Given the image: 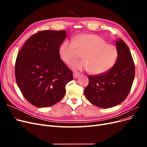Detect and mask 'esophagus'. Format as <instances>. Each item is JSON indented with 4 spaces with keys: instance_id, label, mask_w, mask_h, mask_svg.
<instances>
[{
    "instance_id": "34e87169",
    "label": "esophagus",
    "mask_w": 147,
    "mask_h": 147,
    "mask_svg": "<svg viewBox=\"0 0 147 147\" xmlns=\"http://www.w3.org/2000/svg\"><path fill=\"white\" fill-rule=\"evenodd\" d=\"M73 75H74V77L75 78H77L79 76L80 74L78 72H74Z\"/></svg>"
}]
</instances>
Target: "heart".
I'll return each mask as SVG.
<instances>
[{
    "label": "heart",
    "instance_id": "heart-1",
    "mask_svg": "<svg viewBox=\"0 0 147 147\" xmlns=\"http://www.w3.org/2000/svg\"><path fill=\"white\" fill-rule=\"evenodd\" d=\"M59 54L61 59L67 65L74 63L83 55L84 61L75 64L73 68L89 70L94 75L109 72L118 57L116 47L107 43L98 35L90 34L79 35L74 40H65L59 47Z\"/></svg>",
    "mask_w": 147,
    "mask_h": 147
}]
</instances>
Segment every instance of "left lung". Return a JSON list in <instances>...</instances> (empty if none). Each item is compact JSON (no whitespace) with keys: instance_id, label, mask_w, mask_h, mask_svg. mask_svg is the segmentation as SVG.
<instances>
[{"instance_id":"obj_1","label":"left lung","mask_w":147,"mask_h":147,"mask_svg":"<svg viewBox=\"0 0 147 147\" xmlns=\"http://www.w3.org/2000/svg\"><path fill=\"white\" fill-rule=\"evenodd\" d=\"M118 57L107 73L89 75L84 90L86 98L100 108H110L121 104L129 94L135 77V65L129 48L123 40L116 41Z\"/></svg>"}]
</instances>
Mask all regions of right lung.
Segmentation results:
<instances>
[{"mask_svg": "<svg viewBox=\"0 0 147 147\" xmlns=\"http://www.w3.org/2000/svg\"><path fill=\"white\" fill-rule=\"evenodd\" d=\"M66 31H38L30 37L18 53L15 74L18 86L25 99L37 107L59 102L73 74L59 54Z\"/></svg>", "mask_w": 147, "mask_h": 147, "instance_id": "1", "label": "right lung"}]
</instances>
